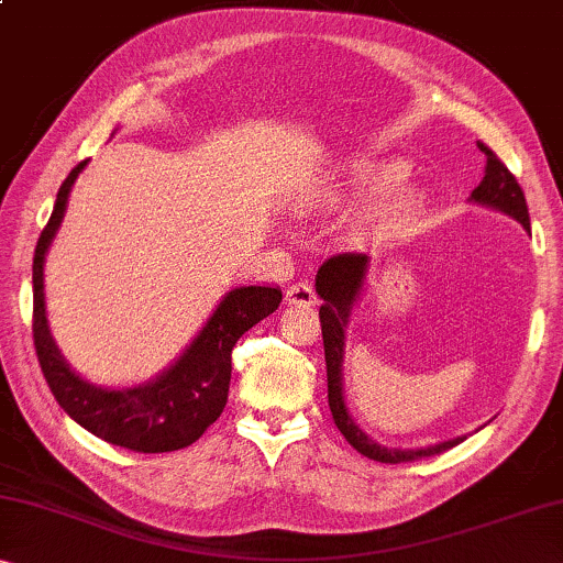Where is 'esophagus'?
<instances>
[{
    "mask_svg": "<svg viewBox=\"0 0 563 563\" xmlns=\"http://www.w3.org/2000/svg\"><path fill=\"white\" fill-rule=\"evenodd\" d=\"M284 301L294 307H314L317 305V291L309 282H297L287 287V294H284Z\"/></svg>",
    "mask_w": 563,
    "mask_h": 563,
    "instance_id": "1",
    "label": "esophagus"
}]
</instances>
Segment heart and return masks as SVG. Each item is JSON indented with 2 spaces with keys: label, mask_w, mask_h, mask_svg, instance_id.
I'll return each instance as SVG.
<instances>
[{
  "label": "heart",
  "mask_w": 563,
  "mask_h": 563,
  "mask_svg": "<svg viewBox=\"0 0 563 563\" xmlns=\"http://www.w3.org/2000/svg\"><path fill=\"white\" fill-rule=\"evenodd\" d=\"M410 166L402 158H375V155H350L336 166L334 176L314 194L319 211H342L350 206L374 201L362 216L360 227L372 239L400 236L422 219L428 198L422 191L390 192L405 186Z\"/></svg>",
  "instance_id": "obj_1"
}]
</instances>
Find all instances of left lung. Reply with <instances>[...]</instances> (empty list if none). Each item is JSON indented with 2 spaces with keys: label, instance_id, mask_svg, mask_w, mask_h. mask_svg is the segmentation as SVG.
Segmentation results:
<instances>
[{
  "label": "left lung",
  "instance_id": "8db88e82",
  "mask_svg": "<svg viewBox=\"0 0 563 563\" xmlns=\"http://www.w3.org/2000/svg\"><path fill=\"white\" fill-rule=\"evenodd\" d=\"M478 148L486 153V176L478 184V188L471 194L468 201L486 206V209H496L500 213L511 216L514 221L521 223L526 231H531L529 206H526V196L518 186V180L511 176L498 155L493 153L488 145L478 143ZM369 272V256L365 254H340L327 258L319 266L314 289L322 299L319 307V322H322V340H324V362H327V397H330V410L334 418V426L347 438V443L354 451L372 457L379 463H408L420 461V457H430L448 451L463 438H451L443 443L426 445V448H387L377 440H372L357 422H354L352 412L344 400V332H347L350 317L354 305L360 301V294L365 289Z\"/></svg>",
  "mask_w": 563,
  "mask_h": 563
}]
</instances>
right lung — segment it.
<instances>
[{
	"mask_svg": "<svg viewBox=\"0 0 563 563\" xmlns=\"http://www.w3.org/2000/svg\"><path fill=\"white\" fill-rule=\"evenodd\" d=\"M88 161L59 186L55 209L34 249L32 334L52 395L92 435L135 453H170L196 443L223 412L231 383V352L241 334L276 311L279 287H236L223 294L201 332L170 365L133 387H102L77 375L52 340L45 307V258L65 219L67 198Z\"/></svg>",
	"mask_w": 563,
	"mask_h": 563,
	"instance_id": "1",
	"label": "right lung"
}]
</instances>
